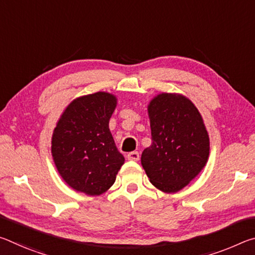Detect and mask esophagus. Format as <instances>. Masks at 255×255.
Returning a JSON list of instances; mask_svg holds the SVG:
<instances>
[{
	"instance_id": "obj_1",
	"label": "esophagus",
	"mask_w": 255,
	"mask_h": 255,
	"mask_svg": "<svg viewBox=\"0 0 255 255\" xmlns=\"http://www.w3.org/2000/svg\"><path fill=\"white\" fill-rule=\"evenodd\" d=\"M127 158L130 159V161H138V159H139V153H138V152L128 153Z\"/></svg>"
}]
</instances>
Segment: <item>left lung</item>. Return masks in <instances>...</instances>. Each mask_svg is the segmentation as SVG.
<instances>
[{
  "label": "left lung",
  "mask_w": 255,
  "mask_h": 255,
  "mask_svg": "<svg viewBox=\"0 0 255 255\" xmlns=\"http://www.w3.org/2000/svg\"><path fill=\"white\" fill-rule=\"evenodd\" d=\"M152 145L140 162L150 183L175 193L191 182L209 157V135L199 110L180 93H159L147 106Z\"/></svg>",
  "instance_id": "1"
}]
</instances>
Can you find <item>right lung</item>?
<instances>
[{"mask_svg":"<svg viewBox=\"0 0 255 255\" xmlns=\"http://www.w3.org/2000/svg\"><path fill=\"white\" fill-rule=\"evenodd\" d=\"M117 102V97L109 92L79 97L66 107L56 124L51 136L55 166L77 192L93 197L105 193L125 163L109 129Z\"/></svg>","mask_w":255,"mask_h":255,"instance_id":"right-lung-1","label":"right lung"}]
</instances>
